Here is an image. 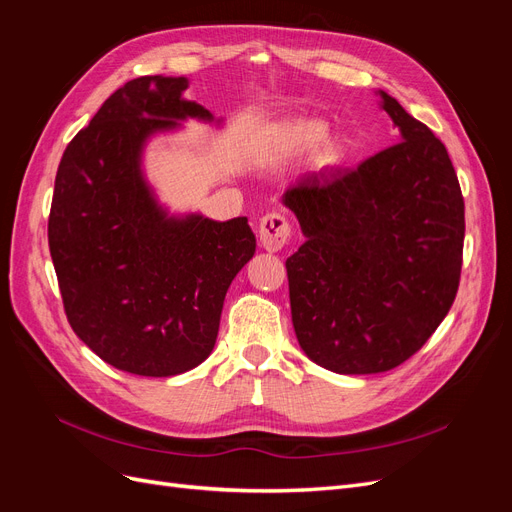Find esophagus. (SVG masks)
Returning a JSON list of instances; mask_svg holds the SVG:
<instances>
[{"instance_id": "1", "label": "esophagus", "mask_w": 512, "mask_h": 512, "mask_svg": "<svg viewBox=\"0 0 512 512\" xmlns=\"http://www.w3.org/2000/svg\"><path fill=\"white\" fill-rule=\"evenodd\" d=\"M292 235V226L288 222V218L284 213H267L260 218L258 224V237H260V245L265 247L269 252H277L288 243Z\"/></svg>"}]
</instances>
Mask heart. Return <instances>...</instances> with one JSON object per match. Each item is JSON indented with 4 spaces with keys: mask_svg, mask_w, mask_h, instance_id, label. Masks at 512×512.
I'll list each match as a JSON object with an SVG mask.
<instances>
[{
    "mask_svg": "<svg viewBox=\"0 0 512 512\" xmlns=\"http://www.w3.org/2000/svg\"><path fill=\"white\" fill-rule=\"evenodd\" d=\"M324 121L320 119H290L282 123L280 128L273 132V147L280 151L282 156H297V153L307 151L309 147L318 142L314 148V164L320 168H329L342 162L344 158V141L339 136H324Z\"/></svg>",
    "mask_w": 512,
    "mask_h": 512,
    "instance_id": "b5f03b06",
    "label": "heart"
}]
</instances>
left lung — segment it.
Listing matches in <instances>:
<instances>
[{
  "label": "left lung",
  "instance_id": "left-lung-1",
  "mask_svg": "<svg viewBox=\"0 0 512 512\" xmlns=\"http://www.w3.org/2000/svg\"><path fill=\"white\" fill-rule=\"evenodd\" d=\"M380 96L401 141L284 194L305 235L286 260L294 333L335 374L408 361L440 327L461 277L466 218L453 162L425 123Z\"/></svg>",
  "mask_w": 512,
  "mask_h": 512
}]
</instances>
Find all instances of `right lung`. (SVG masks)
I'll return each instance as SVG.
<instances>
[{"label":"right lung","instance_id":"obj_1","mask_svg":"<svg viewBox=\"0 0 512 512\" xmlns=\"http://www.w3.org/2000/svg\"><path fill=\"white\" fill-rule=\"evenodd\" d=\"M188 79L141 76L108 98L61 156L49 247L72 331L121 371L168 378L215 346L230 282L256 252L247 218H168L141 173L153 132L185 117Z\"/></svg>","mask_w":512,"mask_h":512}]
</instances>
